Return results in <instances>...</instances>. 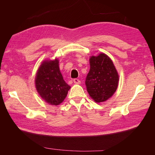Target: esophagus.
<instances>
[{"mask_svg": "<svg viewBox=\"0 0 155 155\" xmlns=\"http://www.w3.org/2000/svg\"><path fill=\"white\" fill-rule=\"evenodd\" d=\"M74 83H75V84H79V83H80V81H79V79H74Z\"/></svg>", "mask_w": 155, "mask_h": 155, "instance_id": "34e87169", "label": "esophagus"}]
</instances>
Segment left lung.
Returning a JSON list of instances; mask_svg holds the SVG:
<instances>
[{
	"label": "left lung",
	"mask_w": 155,
	"mask_h": 155,
	"mask_svg": "<svg viewBox=\"0 0 155 155\" xmlns=\"http://www.w3.org/2000/svg\"><path fill=\"white\" fill-rule=\"evenodd\" d=\"M89 61L90 70L85 81L87 92L96 103L107 101L118 88V74L112 60L104 53L91 56Z\"/></svg>",
	"instance_id": "obj_1"
}]
</instances>
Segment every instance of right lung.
<instances>
[{
	"instance_id": "1",
	"label": "right lung",
	"mask_w": 155,
	"mask_h": 155,
	"mask_svg": "<svg viewBox=\"0 0 155 155\" xmlns=\"http://www.w3.org/2000/svg\"><path fill=\"white\" fill-rule=\"evenodd\" d=\"M35 83L40 96L51 105L61 104L70 88L60 72L58 59L42 63L37 72Z\"/></svg>"
}]
</instances>
